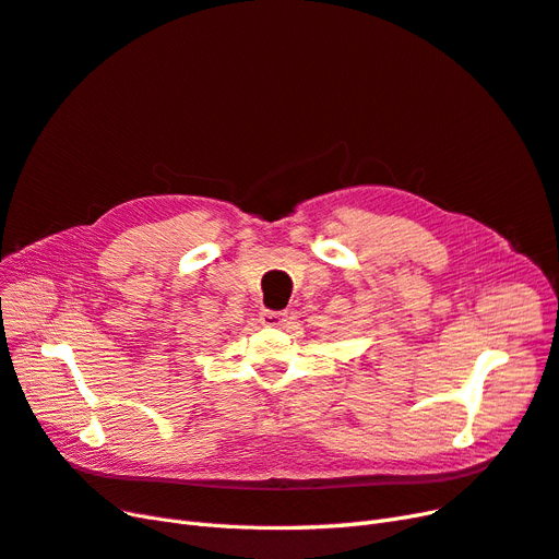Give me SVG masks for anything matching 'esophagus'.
Masks as SVG:
<instances>
[{
    "instance_id": "1",
    "label": "esophagus",
    "mask_w": 559,
    "mask_h": 559,
    "mask_svg": "<svg viewBox=\"0 0 559 559\" xmlns=\"http://www.w3.org/2000/svg\"><path fill=\"white\" fill-rule=\"evenodd\" d=\"M282 321H284V312H273V310L261 312V324L263 326H280Z\"/></svg>"
}]
</instances>
